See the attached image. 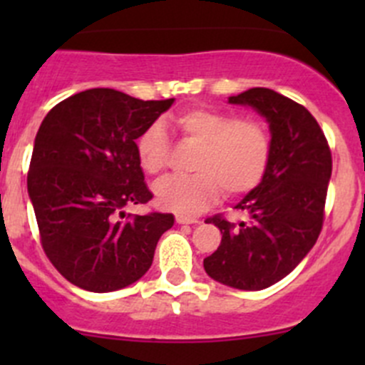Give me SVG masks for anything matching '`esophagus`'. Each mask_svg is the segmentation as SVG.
<instances>
[{"label":"esophagus","mask_w":365,"mask_h":365,"mask_svg":"<svg viewBox=\"0 0 365 365\" xmlns=\"http://www.w3.org/2000/svg\"><path fill=\"white\" fill-rule=\"evenodd\" d=\"M176 222H178V224H196L197 219H192V217L176 215Z\"/></svg>","instance_id":"obj_1"}]
</instances>
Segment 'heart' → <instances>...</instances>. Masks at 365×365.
<instances>
[{
	"mask_svg": "<svg viewBox=\"0 0 365 365\" xmlns=\"http://www.w3.org/2000/svg\"><path fill=\"white\" fill-rule=\"evenodd\" d=\"M176 127L197 146L196 175L162 180L155 187L162 208L196 215L215 203L220 187L230 196H240L263 182L272 159L270 134L263 123L215 109H190L176 118ZM168 157V134L160 123H152L138 139L139 164L148 175H159Z\"/></svg>",
	"mask_w": 365,
	"mask_h": 365,
	"instance_id": "1",
	"label": "heart"
}]
</instances>
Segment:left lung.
I'll return each mask as SVG.
<instances>
[{
    "label": "left lung",
    "mask_w": 365,
    "mask_h": 365,
    "mask_svg": "<svg viewBox=\"0 0 365 365\" xmlns=\"http://www.w3.org/2000/svg\"><path fill=\"white\" fill-rule=\"evenodd\" d=\"M227 102L249 106L268 121L272 159L263 182L235 206L245 220H206L222 240L203 267L220 284L257 292L284 279L318 240L332 155L318 121L292 98L251 88Z\"/></svg>",
    "instance_id": "1"
}]
</instances>
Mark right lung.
<instances>
[{
    "label": "right lung",
    "instance_id": "right-lung-1",
    "mask_svg": "<svg viewBox=\"0 0 365 365\" xmlns=\"http://www.w3.org/2000/svg\"><path fill=\"white\" fill-rule=\"evenodd\" d=\"M111 88L65 98L43 118L33 146L28 194L51 263L93 293L127 288L152 267L173 213L123 219V206L148 203L135 139L173 106Z\"/></svg>",
    "mask_w": 365,
    "mask_h": 365
}]
</instances>
